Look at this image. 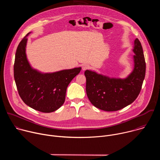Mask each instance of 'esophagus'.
Returning <instances> with one entry per match:
<instances>
[{
	"instance_id": "1",
	"label": "esophagus",
	"mask_w": 160,
	"mask_h": 160,
	"mask_svg": "<svg viewBox=\"0 0 160 160\" xmlns=\"http://www.w3.org/2000/svg\"><path fill=\"white\" fill-rule=\"evenodd\" d=\"M89 67H90V66H89L88 64H84L82 65V70H83V71H85V70H88V68H89Z\"/></svg>"
}]
</instances>
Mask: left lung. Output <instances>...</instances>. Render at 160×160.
Wrapping results in <instances>:
<instances>
[{"instance_id":"8db88e82","label":"left lung","mask_w":160,"mask_h":160,"mask_svg":"<svg viewBox=\"0 0 160 160\" xmlns=\"http://www.w3.org/2000/svg\"><path fill=\"white\" fill-rule=\"evenodd\" d=\"M134 68L124 79L109 78L86 70V92L95 107L106 111H115L132 103L138 97L146 74L142 47L138 38L134 40Z\"/></svg>"}]
</instances>
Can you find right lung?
Masks as SVG:
<instances>
[{"label": "right lung", "instance_id": "1", "mask_svg": "<svg viewBox=\"0 0 160 160\" xmlns=\"http://www.w3.org/2000/svg\"><path fill=\"white\" fill-rule=\"evenodd\" d=\"M30 33L21 40L16 49L14 64L16 85L20 98L27 105L42 112H51L64 104L66 88L81 68L52 73H42L33 69L25 52L27 37Z\"/></svg>", "mask_w": 160, "mask_h": 160}]
</instances>
